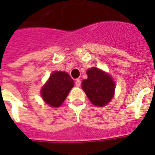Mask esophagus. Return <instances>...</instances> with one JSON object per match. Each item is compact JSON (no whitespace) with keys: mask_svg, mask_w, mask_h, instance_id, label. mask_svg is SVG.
Returning a JSON list of instances; mask_svg holds the SVG:
<instances>
[{"mask_svg":"<svg viewBox=\"0 0 155 155\" xmlns=\"http://www.w3.org/2000/svg\"><path fill=\"white\" fill-rule=\"evenodd\" d=\"M75 86H77V87H80L81 86V80H79V79H77L76 81H75Z\"/></svg>","mask_w":155,"mask_h":155,"instance_id":"1","label":"esophagus"}]
</instances>
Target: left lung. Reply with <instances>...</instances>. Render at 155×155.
I'll use <instances>...</instances> for the list:
<instances>
[{
	"mask_svg": "<svg viewBox=\"0 0 155 155\" xmlns=\"http://www.w3.org/2000/svg\"><path fill=\"white\" fill-rule=\"evenodd\" d=\"M88 78L82 81V89L95 106L103 107L112 100L115 84L110 74L96 67L87 71Z\"/></svg>",
	"mask_w": 155,
	"mask_h": 155,
	"instance_id": "obj_1",
	"label": "left lung"
}]
</instances>
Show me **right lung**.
Here are the masks:
<instances>
[{
    "mask_svg": "<svg viewBox=\"0 0 155 155\" xmlns=\"http://www.w3.org/2000/svg\"><path fill=\"white\" fill-rule=\"evenodd\" d=\"M73 86L74 81L69 74L54 71L41 89V96L43 101L51 107H59L63 104Z\"/></svg>",
    "mask_w": 155,
    "mask_h": 155,
    "instance_id": "right-lung-1",
    "label": "right lung"
}]
</instances>
